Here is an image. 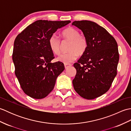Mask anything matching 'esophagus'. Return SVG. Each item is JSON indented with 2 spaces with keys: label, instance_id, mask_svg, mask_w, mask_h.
Returning a JSON list of instances; mask_svg holds the SVG:
<instances>
[{
  "label": "esophagus",
  "instance_id": "34e87169",
  "mask_svg": "<svg viewBox=\"0 0 131 131\" xmlns=\"http://www.w3.org/2000/svg\"><path fill=\"white\" fill-rule=\"evenodd\" d=\"M71 64H65L64 65V66H65V69H68V68L70 67V66H71Z\"/></svg>",
  "mask_w": 131,
  "mask_h": 131
}]
</instances>
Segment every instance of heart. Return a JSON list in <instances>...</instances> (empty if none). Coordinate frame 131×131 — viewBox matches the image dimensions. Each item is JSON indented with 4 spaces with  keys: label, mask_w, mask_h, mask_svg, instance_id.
<instances>
[{
    "label": "heart",
    "mask_w": 131,
    "mask_h": 131,
    "mask_svg": "<svg viewBox=\"0 0 131 131\" xmlns=\"http://www.w3.org/2000/svg\"><path fill=\"white\" fill-rule=\"evenodd\" d=\"M63 40L70 41L68 53L61 54L56 58L57 61L65 64H69L75 60L78 55H82L87 51L88 40L84 36L80 35V32L73 27H69L61 32ZM48 44L52 52L56 54L60 53L61 41L57 36L53 34L49 39Z\"/></svg>",
    "instance_id": "heart-1"
}]
</instances>
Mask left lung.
Wrapping results in <instances>:
<instances>
[{"label":"left lung","mask_w":131,"mask_h":131,"mask_svg":"<svg viewBox=\"0 0 131 131\" xmlns=\"http://www.w3.org/2000/svg\"><path fill=\"white\" fill-rule=\"evenodd\" d=\"M72 25L82 30L88 43L87 51L74 64V88L83 98L94 99L109 90L117 74L118 44L106 30L94 22L75 21Z\"/></svg>","instance_id":"8db88e82"}]
</instances>
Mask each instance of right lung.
I'll use <instances>...</instances> for the list:
<instances>
[{"label": "right lung", "instance_id": "right-lung-1", "mask_svg": "<svg viewBox=\"0 0 131 131\" xmlns=\"http://www.w3.org/2000/svg\"><path fill=\"white\" fill-rule=\"evenodd\" d=\"M70 21L38 20L17 36L12 54L15 75L22 90L27 95L41 99L53 90L57 77L65 69L54 58L48 41L57 30Z\"/></svg>", "mask_w": 131, "mask_h": 131}]
</instances>
